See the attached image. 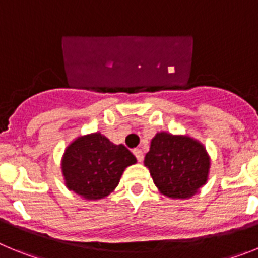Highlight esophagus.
<instances>
[{"label": "esophagus", "instance_id": "34e87169", "mask_svg": "<svg viewBox=\"0 0 258 258\" xmlns=\"http://www.w3.org/2000/svg\"><path fill=\"white\" fill-rule=\"evenodd\" d=\"M133 154L136 155L137 160L140 161V163H141V161H143V157H145V156H143L142 150H141V149H136V150H134V151H133Z\"/></svg>", "mask_w": 258, "mask_h": 258}]
</instances>
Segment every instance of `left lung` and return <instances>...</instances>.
I'll return each instance as SVG.
<instances>
[{
  "label": "left lung",
  "instance_id": "1",
  "mask_svg": "<svg viewBox=\"0 0 258 258\" xmlns=\"http://www.w3.org/2000/svg\"><path fill=\"white\" fill-rule=\"evenodd\" d=\"M145 166L163 195L190 199L208 181L211 157L198 140L159 132L151 140Z\"/></svg>",
  "mask_w": 258,
  "mask_h": 258
}]
</instances>
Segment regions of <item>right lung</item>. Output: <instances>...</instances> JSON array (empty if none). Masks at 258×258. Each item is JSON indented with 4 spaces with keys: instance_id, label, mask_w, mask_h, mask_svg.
<instances>
[{
    "instance_id": "add662e5",
    "label": "right lung",
    "mask_w": 258,
    "mask_h": 258,
    "mask_svg": "<svg viewBox=\"0 0 258 258\" xmlns=\"http://www.w3.org/2000/svg\"><path fill=\"white\" fill-rule=\"evenodd\" d=\"M137 159L124 145H113L99 132L77 137L64 150L61 174L66 187L86 200L113 192L127 166Z\"/></svg>"
}]
</instances>
